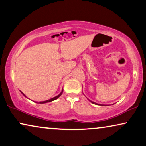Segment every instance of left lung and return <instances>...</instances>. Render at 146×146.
Here are the masks:
<instances>
[{
	"label": "left lung",
	"instance_id": "8db88e82",
	"mask_svg": "<svg viewBox=\"0 0 146 146\" xmlns=\"http://www.w3.org/2000/svg\"><path fill=\"white\" fill-rule=\"evenodd\" d=\"M90 101L91 103H92V104H96V105H99V106H106V105H102V104H97V103H96V102H92V101H91V100H89Z\"/></svg>",
	"mask_w": 146,
	"mask_h": 146
}]
</instances>
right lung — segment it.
Instances as JSON below:
<instances>
[{"label":"right lung","mask_w":146,"mask_h":146,"mask_svg":"<svg viewBox=\"0 0 146 146\" xmlns=\"http://www.w3.org/2000/svg\"><path fill=\"white\" fill-rule=\"evenodd\" d=\"M63 89H62V92H61L59 94H58V96H55V97H54V98H50V99H49V100H46V101H43V102H36V103H38V104H45V103H48V102H52V101H54V100H56V99H58V98H59L61 95L62 94V93H63ZM20 92H21V94H22L23 96H24L25 97H26V96L23 94V93L21 92V91H20ZM27 98V97H26Z\"/></svg>","instance_id":"1"}]
</instances>
